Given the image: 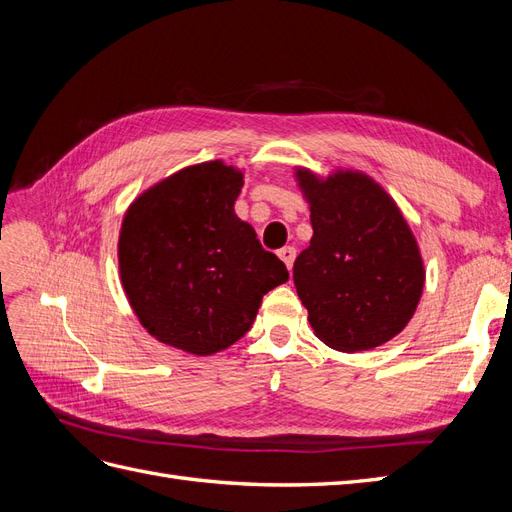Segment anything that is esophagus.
<instances>
[{
    "instance_id": "34e87169",
    "label": "esophagus",
    "mask_w": 512,
    "mask_h": 512,
    "mask_svg": "<svg viewBox=\"0 0 512 512\" xmlns=\"http://www.w3.org/2000/svg\"><path fill=\"white\" fill-rule=\"evenodd\" d=\"M277 256L282 258V262H284V265H286L288 271H290V269H292V262H294V256H297V250H294L292 245H286V247H282L280 252H277Z\"/></svg>"
}]
</instances>
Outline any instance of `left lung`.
I'll list each match as a JSON object with an SVG mask.
<instances>
[{"label":"left lung","mask_w":512,"mask_h":512,"mask_svg":"<svg viewBox=\"0 0 512 512\" xmlns=\"http://www.w3.org/2000/svg\"><path fill=\"white\" fill-rule=\"evenodd\" d=\"M314 237L294 260V286L318 339L339 352L382 346L421 301L425 269L395 200L354 170H297Z\"/></svg>","instance_id":"left-lung-1"}]
</instances>
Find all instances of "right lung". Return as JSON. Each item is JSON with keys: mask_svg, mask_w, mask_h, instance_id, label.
<instances>
[{"mask_svg": "<svg viewBox=\"0 0 512 512\" xmlns=\"http://www.w3.org/2000/svg\"><path fill=\"white\" fill-rule=\"evenodd\" d=\"M241 188V170L203 162L162 179L123 215L121 284L158 342L220 352L252 329L262 297L288 282L284 262L237 218Z\"/></svg>", "mask_w": 512, "mask_h": 512, "instance_id": "add662e5", "label": "right lung"}]
</instances>
